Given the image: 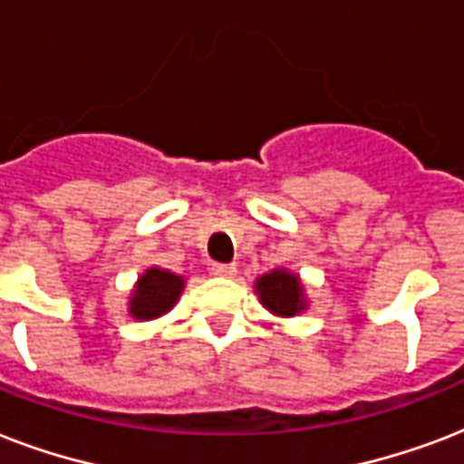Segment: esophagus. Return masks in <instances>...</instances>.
I'll return each instance as SVG.
<instances>
[{
  "instance_id": "34e87169",
  "label": "esophagus",
  "mask_w": 464,
  "mask_h": 464,
  "mask_svg": "<svg viewBox=\"0 0 464 464\" xmlns=\"http://www.w3.org/2000/svg\"><path fill=\"white\" fill-rule=\"evenodd\" d=\"M236 272H238V269H236V265H228V262H214V265H211V275H217V276H236Z\"/></svg>"
}]
</instances>
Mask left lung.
<instances>
[{"label":"left lung","mask_w":464,"mask_h":464,"mask_svg":"<svg viewBox=\"0 0 464 464\" xmlns=\"http://www.w3.org/2000/svg\"><path fill=\"white\" fill-rule=\"evenodd\" d=\"M260 304L279 317H294L305 310L304 284L286 269H272L255 282Z\"/></svg>","instance_id":"1"}]
</instances>
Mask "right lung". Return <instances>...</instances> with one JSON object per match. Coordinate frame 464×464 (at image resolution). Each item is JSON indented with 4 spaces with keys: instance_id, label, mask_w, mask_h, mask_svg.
<instances>
[{
    "instance_id": "add662e5",
    "label": "right lung",
    "mask_w": 464,
    "mask_h": 464,
    "mask_svg": "<svg viewBox=\"0 0 464 464\" xmlns=\"http://www.w3.org/2000/svg\"><path fill=\"white\" fill-rule=\"evenodd\" d=\"M185 289V279L168 269L149 267L140 276L130 298V315L137 320H154L173 308Z\"/></svg>"
}]
</instances>
